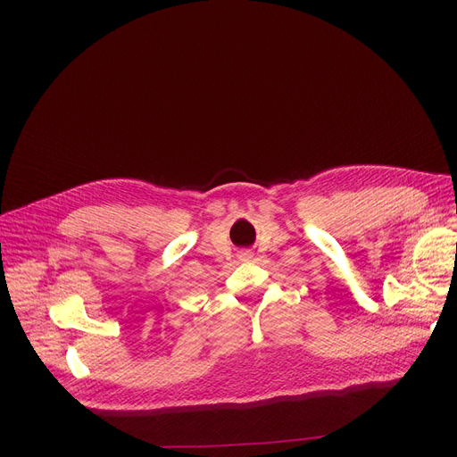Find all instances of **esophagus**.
I'll list each match as a JSON object with an SVG mask.
<instances>
[{"instance_id":"esophagus-1","label":"esophagus","mask_w":457,"mask_h":457,"mask_svg":"<svg viewBox=\"0 0 457 457\" xmlns=\"http://www.w3.org/2000/svg\"><path fill=\"white\" fill-rule=\"evenodd\" d=\"M238 257H241L243 261H250V259H252V253H250V252H243Z\"/></svg>"}]
</instances>
